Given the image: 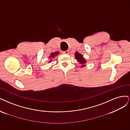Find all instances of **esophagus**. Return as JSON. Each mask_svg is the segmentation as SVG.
Returning <instances> with one entry per match:
<instances>
[{"mask_svg":"<svg viewBox=\"0 0 130 130\" xmlns=\"http://www.w3.org/2000/svg\"><path fill=\"white\" fill-rule=\"evenodd\" d=\"M62 53H64V54H69V50H67V51H63L62 52Z\"/></svg>","mask_w":130,"mask_h":130,"instance_id":"34e87169","label":"esophagus"}]
</instances>
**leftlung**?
Returning <instances> with one entry per match:
<instances>
[{
  "instance_id": "left-lung-1",
  "label": "left lung",
  "mask_w": 130,
  "mask_h": 130,
  "mask_svg": "<svg viewBox=\"0 0 130 130\" xmlns=\"http://www.w3.org/2000/svg\"><path fill=\"white\" fill-rule=\"evenodd\" d=\"M75 56H76V59L78 60V62H80L81 64H83L86 62L85 59L83 58V56L81 54L79 53L78 52H76V53H75ZM82 67L85 66V65H82Z\"/></svg>"
}]
</instances>
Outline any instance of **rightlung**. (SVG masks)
<instances>
[{"label": "right lung", "mask_w": 130, "mask_h": 130, "mask_svg": "<svg viewBox=\"0 0 130 130\" xmlns=\"http://www.w3.org/2000/svg\"><path fill=\"white\" fill-rule=\"evenodd\" d=\"M59 54V52H54V53H52L51 54V56H50V58H54L55 57L57 54Z\"/></svg>", "instance_id": "obj_1"}]
</instances>
